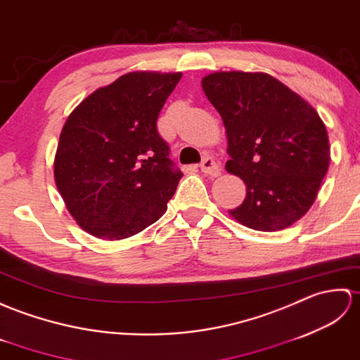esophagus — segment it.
<instances>
[{"instance_id": "34e87169", "label": "esophagus", "mask_w": 360, "mask_h": 360, "mask_svg": "<svg viewBox=\"0 0 360 360\" xmlns=\"http://www.w3.org/2000/svg\"><path fill=\"white\" fill-rule=\"evenodd\" d=\"M200 169H202L203 174L211 175V177H219V175L221 174V172H220V167L217 166V163H215L214 160L210 158V157L203 160L202 165H200Z\"/></svg>"}]
</instances>
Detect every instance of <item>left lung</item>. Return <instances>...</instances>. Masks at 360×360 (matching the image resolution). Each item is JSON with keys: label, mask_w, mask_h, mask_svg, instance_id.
Returning <instances> with one entry per match:
<instances>
[{"label": "left lung", "mask_w": 360, "mask_h": 360, "mask_svg": "<svg viewBox=\"0 0 360 360\" xmlns=\"http://www.w3.org/2000/svg\"><path fill=\"white\" fill-rule=\"evenodd\" d=\"M202 87L225 124L226 171L246 185L243 203L229 214L265 233L294 225L313 206L330 166L317 110L265 72H214Z\"/></svg>", "instance_id": "8db88e82"}]
</instances>
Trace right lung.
<instances>
[{
    "label": "right lung",
    "mask_w": 360,
    "mask_h": 360,
    "mask_svg": "<svg viewBox=\"0 0 360 360\" xmlns=\"http://www.w3.org/2000/svg\"><path fill=\"white\" fill-rule=\"evenodd\" d=\"M180 78L181 72H129L87 95L68 117L53 177L86 233L123 240L166 212L183 174L157 118Z\"/></svg>",
    "instance_id": "right-lung-1"
}]
</instances>
